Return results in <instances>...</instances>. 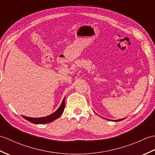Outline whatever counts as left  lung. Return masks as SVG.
I'll return each mask as SVG.
<instances>
[{
    "label": "left lung",
    "instance_id": "8db88e82",
    "mask_svg": "<svg viewBox=\"0 0 155 155\" xmlns=\"http://www.w3.org/2000/svg\"><path fill=\"white\" fill-rule=\"evenodd\" d=\"M124 118H121V119H118V120H112V121H116V122H117V121L123 120H124Z\"/></svg>",
    "mask_w": 155,
    "mask_h": 155
}]
</instances>
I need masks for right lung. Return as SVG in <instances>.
<instances>
[{"label": "right lung", "instance_id": "1", "mask_svg": "<svg viewBox=\"0 0 155 155\" xmlns=\"http://www.w3.org/2000/svg\"><path fill=\"white\" fill-rule=\"evenodd\" d=\"M65 107V97L64 98L63 101H62L61 106L59 107L58 109L56 110L54 113H52L50 115H48L47 117H41V118H31V117H27L25 116H22V117L25 118L26 120L28 121L31 122L34 124H46L51 123V122L57 119L59 117L61 116L62 113H63L64 109Z\"/></svg>", "mask_w": 155, "mask_h": 155}]
</instances>
